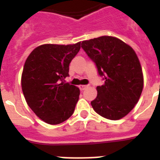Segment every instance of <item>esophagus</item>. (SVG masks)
Returning <instances> with one entry per match:
<instances>
[{"mask_svg":"<svg viewBox=\"0 0 160 160\" xmlns=\"http://www.w3.org/2000/svg\"><path fill=\"white\" fill-rule=\"evenodd\" d=\"M88 87V85H79V88H80V90H85L86 88Z\"/></svg>","mask_w":160,"mask_h":160,"instance_id":"1","label":"esophagus"}]
</instances>
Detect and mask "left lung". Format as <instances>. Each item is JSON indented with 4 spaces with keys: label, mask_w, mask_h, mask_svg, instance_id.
Listing matches in <instances>:
<instances>
[{
    "label": "left lung",
    "mask_w": 160,
    "mask_h": 160,
    "mask_svg": "<svg viewBox=\"0 0 160 160\" xmlns=\"http://www.w3.org/2000/svg\"><path fill=\"white\" fill-rule=\"evenodd\" d=\"M95 63L105 83L97 86L93 109L104 118L117 120L134 109L141 95L144 77L139 58L132 47L113 36H100L81 42Z\"/></svg>",
    "instance_id": "obj_1"
}]
</instances>
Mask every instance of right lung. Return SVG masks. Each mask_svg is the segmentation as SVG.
Segmentation results:
<instances>
[{
    "mask_svg": "<svg viewBox=\"0 0 160 160\" xmlns=\"http://www.w3.org/2000/svg\"><path fill=\"white\" fill-rule=\"evenodd\" d=\"M80 49V42L66 46L45 44L34 49L25 62L23 95L29 107L47 124H60L74 113L80 89L64 80Z\"/></svg>",
    "mask_w": 160,
    "mask_h": 160,
    "instance_id": "obj_1",
    "label": "right lung"
}]
</instances>
